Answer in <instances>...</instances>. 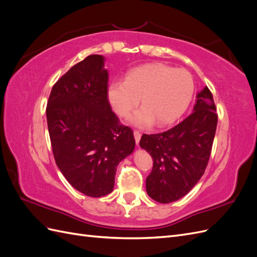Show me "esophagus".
Listing matches in <instances>:
<instances>
[{"mask_svg":"<svg viewBox=\"0 0 257 257\" xmlns=\"http://www.w3.org/2000/svg\"><path fill=\"white\" fill-rule=\"evenodd\" d=\"M134 137H135V142H136V145L138 146L139 144V141H141V137H142V134L139 133L138 131H134Z\"/></svg>","mask_w":257,"mask_h":257,"instance_id":"1","label":"esophagus"}]
</instances>
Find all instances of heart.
Wrapping results in <instances>:
<instances>
[{"mask_svg":"<svg viewBox=\"0 0 257 257\" xmlns=\"http://www.w3.org/2000/svg\"><path fill=\"white\" fill-rule=\"evenodd\" d=\"M193 93L194 81L188 71L151 63L131 69L125 81H111L107 98L113 111L124 118L142 97L143 107L130 116V122L138 127H150L155 122L159 126L176 122L190 105Z\"/></svg>","mask_w":257,"mask_h":257,"instance_id":"b5f03b06","label":"heart"}]
</instances>
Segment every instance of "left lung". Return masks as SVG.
<instances>
[{
	"mask_svg": "<svg viewBox=\"0 0 257 257\" xmlns=\"http://www.w3.org/2000/svg\"><path fill=\"white\" fill-rule=\"evenodd\" d=\"M196 98L188 118L163 133L144 134L139 143L153 160L146 189L158 203L169 204L185 196L208 165L217 114L208 87L198 92Z\"/></svg>",
	"mask_w": 257,
	"mask_h": 257,
	"instance_id": "1",
	"label": "left lung"
}]
</instances>
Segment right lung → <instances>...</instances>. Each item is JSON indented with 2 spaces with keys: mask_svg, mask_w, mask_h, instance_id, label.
Masks as SVG:
<instances>
[{
  "mask_svg": "<svg viewBox=\"0 0 257 257\" xmlns=\"http://www.w3.org/2000/svg\"><path fill=\"white\" fill-rule=\"evenodd\" d=\"M105 58L91 54L53 85L47 124L54 160L77 191L90 197L112 192L119 163L133 153V131L120 124L107 98Z\"/></svg>",
  "mask_w": 257,
  "mask_h": 257,
  "instance_id": "1",
  "label": "right lung"
}]
</instances>
